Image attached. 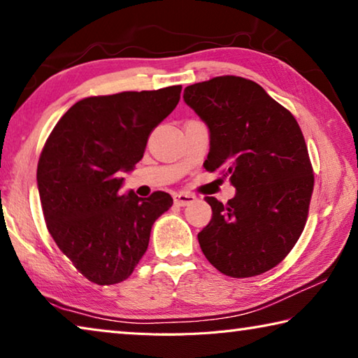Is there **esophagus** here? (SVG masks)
I'll list each match as a JSON object with an SVG mask.
<instances>
[{
  "instance_id": "34e87169",
  "label": "esophagus",
  "mask_w": 358,
  "mask_h": 358,
  "mask_svg": "<svg viewBox=\"0 0 358 358\" xmlns=\"http://www.w3.org/2000/svg\"><path fill=\"white\" fill-rule=\"evenodd\" d=\"M194 201H196V196H194V194H187V192L173 194V203L178 205V207H186V205L192 203Z\"/></svg>"
}]
</instances>
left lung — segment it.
<instances>
[{
	"label": "left lung",
	"instance_id": "1",
	"mask_svg": "<svg viewBox=\"0 0 358 358\" xmlns=\"http://www.w3.org/2000/svg\"><path fill=\"white\" fill-rule=\"evenodd\" d=\"M183 99L210 132L203 167L235 187L227 203L205 197L213 216L197 235L202 252L232 278L268 271L300 238L310 208L314 175L300 126L243 77L189 85Z\"/></svg>",
	"mask_w": 358,
	"mask_h": 358
}]
</instances>
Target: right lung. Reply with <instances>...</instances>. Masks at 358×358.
<instances>
[{"label":"right lung","instance_id":"add662e5","mask_svg":"<svg viewBox=\"0 0 358 358\" xmlns=\"http://www.w3.org/2000/svg\"><path fill=\"white\" fill-rule=\"evenodd\" d=\"M181 87L123 92L76 102L53 128L38 164L47 229L76 268L99 286L128 280L147 251L167 192L121 194L148 137L171 115Z\"/></svg>","mask_w":358,"mask_h":358}]
</instances>
